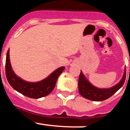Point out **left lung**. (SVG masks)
Returning a JSON list of instances; mask_svg holds the SVG:
<instances>
[{
	"mask_svg": "<svg viewBox=\"0 0 130 130\" xmlns=\"http://www.w3.org/2000/svg\"><path fill=\"white\" fill-rule=\"evenodd\" d=\"M126 79V67L121 80L114 86L109 88H99L93 86L86 79L80 70L78 82V88L80 95L92 101H103L108 99L118 91L124 84Z\"/></svg>",
	"mask_w": 130,
	"mask_h": 130,
	"instance_id": "1",
	"label": "left lung"
}]
</instances>
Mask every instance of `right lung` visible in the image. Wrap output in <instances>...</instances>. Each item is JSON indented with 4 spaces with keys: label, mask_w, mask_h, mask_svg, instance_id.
Masks as SVG:
<instances>
[{
    "label": "right lung",
    "mask_w": 130,
    "mask_h": 130,
    "mask_svg": "<svg viewBox=\"0 0 130 130\" xmlns=\"http://www.w3.org/2000/svg\"><path fill=\"white\" fill-rule=\"evenodd\" d=\"M65 69V67L58 68L43 80L31 83L23 80L13 71L9 59V49L6 55V75L12 88L19 93L31 99H40L48 95L55 88L59 75Z\"/></svg>",
    "instance_id": "obj_1"
}]
</instances>
